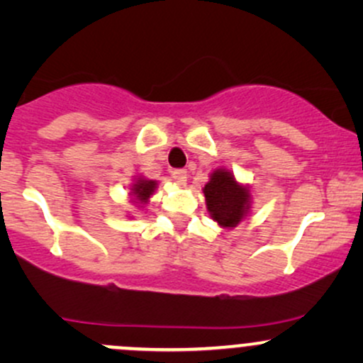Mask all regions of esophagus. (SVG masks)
<instances>
[{"label":"esophagus","mask_w":363,"mask_h":363,"mask_svg":"<svg viewBox=\"0 0 363 363\" xmlns=\"http://www.w3.org/2000/svg\"><path fill=\"white\" fill-rule=\"evenodd\" d=\"M172 177L176 179L181 186H184L187 182V170L186 169H176L172 170Z\"/></svg>","instance_id":"34e87169"}]
</instances>
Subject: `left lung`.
<instances>
[{"instance_id": "8db88e82", "label": "left lung", "mask_w": 363, "mask_h": 363, "mask_svg": "<svg viewBox=\"0 0 363 363\" xmlns=\"http://www.w3.org/2000/svg\"><path fill=\"white\" fill-rule=\"evenodd\" d=\"M203 193L210 216L222 227H235L247 213L249 189L240 186L228 170H215Z\"/></svg>"}]
</instances>
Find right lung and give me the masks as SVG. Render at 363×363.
I'll list each match as a JSON object with an SVG mask.
<instances>
[{
  "instance_id": "obj_1",
  "label": "right lung",
  "mask_w": 363,
  "mask_h": 363,
  "mask_svg": "<svg viewBox=\"0 0 363 363\" xmlns=\"http://www.w3.org/2000/svg\"><path fill=\"white\" fill-rule=\"evenodd\" d=\"M155 186L157 182L155 181H145V179H140L138 182H136L135 186H133V196H135L136 203H140V205H145V203L148 201L150 196L153 194V191H155Z\"/></svg>"
}]
</instances>
